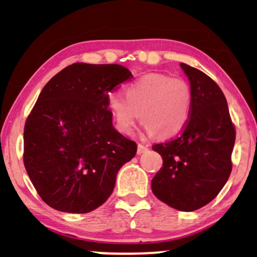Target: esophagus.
Returning a JSON list of instances; mask_svg holds the SVG:
<instances>
[{"instance_id":"esophagus-1","label":"esophagus","mask_w":257,"mask_h":257,"mask_svg":"<svg viewBox=\"0 0 257 257\" xmlns=\"http://www.w3.org/2000/svg\"><path fill=\"white\" fill-rule=\"evenodd\" d=\"M148 150V145H143V144H138V149H137V153L138 154H143Z\"/></svg>"}]
</instances>
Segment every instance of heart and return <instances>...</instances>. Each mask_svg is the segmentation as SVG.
Here are the masks:
<instances>
[{
	"instance_id": "heart-1",
	"label": "heart",
	"mask_w": 257,
	"mask_h": 257,
	"mask_svg": "<svg viewBox=\"0 0 257 257\" xmlns=\"http://www.w3.org/2000/svg\"><path fill=\"white\" fill-rule=\"evenodd\" d=\"M124 95L110 93L107 97L108 112L123 134H131L141 116L145 133L172 138L183 132L190 118L193 92L181 78L145 74L125 85Z\"/></svg>"
}]
</instances>
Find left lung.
<instances>
[{
	"label": "left lung",
	"instance_id": "8db88e82",
	"mask_svg": "<svg viewBox=\"0 0 257 257\" xmlns=\"http://www.w3.org/2000/svg\"><path fill=\"white\" fill-rule=\"evenodd\" d=\"M180 67L193 92L191 114L177 139L153 145L163 168L153 178L152 190L170 208L194 211L216 198L230 177L235 128L219 85L194 67Z\"/></svg>",
	"mask_w": 257,
	"mask_h": 257
}]
</instances>
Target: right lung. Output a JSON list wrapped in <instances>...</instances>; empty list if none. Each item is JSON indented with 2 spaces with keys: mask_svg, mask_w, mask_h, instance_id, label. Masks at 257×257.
Listing matches in <instances>:
<instances>
[{
  "mask_svg": "<svg viewBox=\"0 0 257 257\" xmlns=\"http://www.w3.org/2000/svg\"><path fill=\"white\" fill-rule=\"evenodd\" d=\"M132 77L119 64L73 63L43 87L26 120L23 163L51 208L85 214L113 193L137 144L114 129L107 97Z\"/></svg>",
  "mask_w": 257,
  "mask_h": 257,
  "instance_id": "1",
  "label": "right lung"
}]
</instances>
